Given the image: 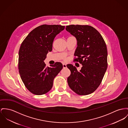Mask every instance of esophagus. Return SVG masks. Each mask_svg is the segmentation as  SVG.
<instances>
[{"mask_svg":"<svg viewBox=\"0 0 128 128\" xmlns=\"http://www.w3.org/2000/svg\"><path fill=\"white\" fill-rule=\"evenodd\" d=\"M62 66H63V68H66V64H62Z\"/></svg>","mask_w":128,"mask_h":128,"instance_id":"esophagus-1","label":"esophagus"}]
</instances>
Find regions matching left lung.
Listing matches in <instances>:
<instances>
[{
	"mask_svg": "<svg viewBox=\"0 0 128 128\" xmlns=\"http://www.w3.org/2000/svg\"><path fill=\"white\" fill-rule=\"evenodd\" d=\"M66 30L74 36L77 46L74 62L82 65L80 71L71 64L66 66L71 71L68 85L76 94L87 95L93 93L100 84L107 70V49L102 35L89 25H71Z\"/></svg>",
	"mask_w": 128,
	"mask_h": 128,
	"instance_id": "obj_1",
	"label": "left lung"
}]
</instances>
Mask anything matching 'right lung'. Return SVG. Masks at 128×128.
<instances>
[{"instance_id":"1","label":"right lung","mask_w":128,"mask_h":128,"mask_svg":"<svg viewBox=\"0 0 128 128\" xmlns=\"http://www.w3.org/2000/svg\"><path fill=\"white\" fill-rule=\"evenodd\" d=\"M65 26L44 24L35 28L24 40L19 51L18 69L27 89L36 95L46 94L51 90L53 80L62 69L60 62L46 67L44 60L52 50L56 36Z\"/></svg>"}]
</instances>
